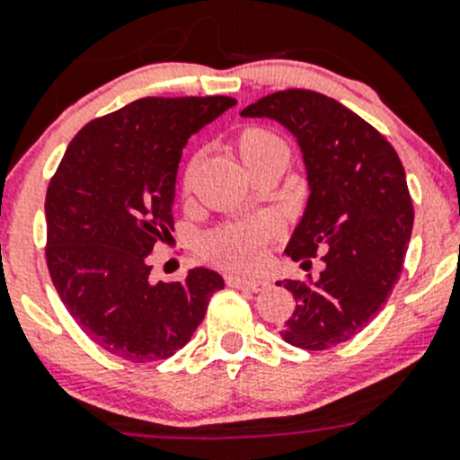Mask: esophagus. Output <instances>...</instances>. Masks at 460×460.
<instances>
[{
	"label": "esophagus",
	"instance_id": "1",
	"mask_svg": "<svg viewBox=\"0 0 460 460\" xmlns=\"http://www.w3.org/2000/svg\"><path fill=\"white\" fill-rule=\"evenodd\" d=\"M231 287H238V289H247V291H262L267 287V280L262 278H247V276H229L226 278Z\"/></svg>",
	"mask_w": 460,
	"mask_h": 460
}]
</instances>
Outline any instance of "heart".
<instances>
[{"instance_id":"obj_1","label":"heart","mask_w":460,"mask_h":460,"mask_svg":"<svg viewBox=\"0 0 460 460\" xmlns=\"http://www.w3.org/2000/svg\"><path fill=\"white\" fill-rule=\"evenodd\" d=\"M235 148L243 160V164L252 166L267 157H289V146L276 133L267 128H244L235 140ZM193 164L187 169V184L191 180ZM271 234V225L267 220H252V222H231L213 229L202 238L204 256L234 269L253 267L262 256V244L267 235Z\"/></svg>"}]
</instances>
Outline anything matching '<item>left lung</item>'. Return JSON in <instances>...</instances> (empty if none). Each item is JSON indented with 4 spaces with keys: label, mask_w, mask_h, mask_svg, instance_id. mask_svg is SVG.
<instances>
[{
    "label": "left lung",
    "mask_w": 460,
    "mask_h": 460,
    "mask_svg": "<svg viewBox=\"0 0 460 460\" xmlns=\"http://www.w3.org/2000/svg\"><path fill=\"white\" fill-rule=\"evenodd\" d=\"M240 115L276 119L298 142L309 198L285 253L324 262L316 280L276 282L296 298L282 338L314 351L351 341L387 303L411 238L401 157L354 111L314 91L273 93Z\"/></svg>",
    "instance_id": "left-lung-1"
}]
</instances>
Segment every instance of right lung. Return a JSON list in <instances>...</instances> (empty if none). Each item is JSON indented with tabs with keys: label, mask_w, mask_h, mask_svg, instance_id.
Returning a JSON list of instances; mask_svg holds the SVG:
<instances>
[{
	"label": "right lung",
	"mask_w": 460,
	"mask_h": 460,
	"mask_svg": "<svg viewBox=\"0 0 460 460\" xmlns=\"http://www.w3.org/2000/svg\"><path fill=\"white\" fill-rule=\"evenodd\" d=\"M234 97H142L86 124L46 191V262L64 307L113 356L166 360L191 341L217 271L153 282L148 256L173 231L178 164L189 137Z\"/></svg>",
	"instance_id": "right-lung-1"
}]
</instances>
